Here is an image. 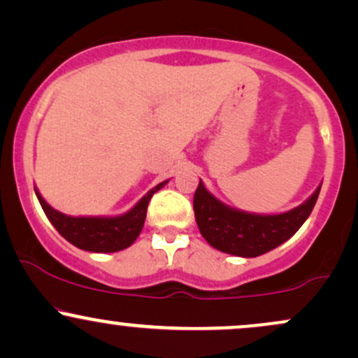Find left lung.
I'll return each instance as SVG.
<instances>
[{"instance_id": "8db88e82", "label": "left lung", "mask_w": 358, "mask_h": 358, "mask_svg": "<svg viewBox=\"0 0 358 358\" xmlns=\"http://www.w3.org/2000/svg\"><path fill=\"white\" fill-rule=\"evenodd\" d=\"M320 188L293 210L279 215H254L220 203L200 182L193 195L195 220L212 248L234 256L257 257L296 234L313 210Z\"/></svg>"}]
</instances>
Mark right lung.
I'll return each mask as SVG.
<instances>
[{
	"instance_id": "right-lung-1",
	"label": "right lung",
	"mask_w": 358,
	"mask_h": 358,
	"mask_svg": "<svg viewBox=\"0 0 358 358\" xmlns=\"http://www.w3.org/2000/svg\"><path fill=\"white\" fill-rule=\"evenodd\" d=\"M166 182L156 185L139 202L124 215L119 217H69L53 208L42 199L38 192V202L42 205L45 215L52 222L53 227L59 231L76 248L90 250V252H116L126 249L136 241L146 219L148 203L151 196Z\"/></svg>"
}]
</instances>
